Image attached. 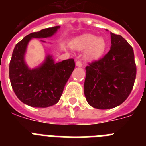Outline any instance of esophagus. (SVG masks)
<instances>
[{"label":"esophagus","mask_w":146,"mask_h":146,"mask_svg":"<svg viewBox=\"0 0 146 146\" xmlns=\"http://www.w3.org/2000/svg\"><path fill=\"white\" fill-rule=\"evenodd\" d=\"M76 66L78 67H81L82 66V63L81 60H77V62H76Z\"/></svg>","instance_id":"obj_1"}]
</instances>
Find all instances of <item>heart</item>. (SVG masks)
I'll list each match as a JSON object with an SVG mask.
<instances>
[{"instance_id":"b5f03b06","label":"heart","mask_w":146,"mask_h":146,"mask_svg":"<svg viewBox=\"0 0 146 146\" xmlns=\"http://www.w3.org/2000/svg\"><path fill=\"white\" fill-rule=\"evenodd\" d=\"M74 48L77 50L87 49L86 57L93 60L99 58L106 50L107 43L102 37L96 38L94 35L86 34L79 37L73 43Z\"/></svg>"}]
</instances>
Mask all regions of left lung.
<instances>
[{
	"label": "left lung",
	"instance_id": "8db88e82",
	"mask_svg": "<svg viewBox=\"0 0 146 146\" xmlns=\"http://www.w3.org/2000/svg\"><path fill=\"white\" fill-rule=\"evenodd\" d=\"M111 48L86 67L84 94L93 108H115L127 99L133 88L137 68L133 48L121 35L111 33Z\"/></svg>",
	"mask_w": 146,
	"mask_h": 146
}]
</instances>
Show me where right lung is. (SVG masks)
<instances>
[{
  "mask_svg": "<svg viewBox=\"0 0 146 146\" xmlns=\"http://www.w3.org/2000/svg\"><path fill=\"white\" fill-rule=\"evenodd\" d=\"M59 28L55 26L30 33L13 50L9 64L11 87L18 99L31 107L47 108L56 104L75 67L73 58L54 63L50 55L36 69H30L25 64L24 55L30 40L52 36Z\"/></svg>",
  "mask_w": 146,
  "mask_h": 146,
  "instance_id": "right-lung-1",
  "label": "right lung"
}]
</instances>
